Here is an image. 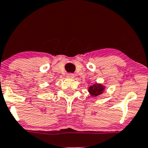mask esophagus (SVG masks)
I'll return each mask as SVG.
<instances>
[{"label": "esophagus", "instance_id": "obj_1", "mask_svg": "<svg viewBox=\"0 0 148 148\" xmlns=\"http://www.w3.org/2000/svg\"><path fill=\"white\" fill-rule=\"evenodd\" d=\"M67 77L69 78V79H74V75L73 74H68L67 75Z\"/></svg>", "mask_w": 148, "mask_h": 148}]
</instances>
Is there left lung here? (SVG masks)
Masks as SVG:
<instances>
[{
	"label": "left lung",
	"mask_w": 148,
	"mask_h": 148,
	"mask_svg": "<svg viewBox=\"0 0 148 148\" xmlns=\"http://www.w3.org/2000/svg\"><path fill=\"white\" fill-rule=\"evenodd\" d=\"M106 87L101 84L95 83L92 86L88 87V90L92 97H98L103 94Z\"/></svg>",
	"instance_id": "left-lung-1"
}]
</instances>
